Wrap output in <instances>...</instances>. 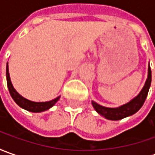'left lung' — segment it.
<instances>
[{
  "label": "left lung",
  "instance_id": "obj_1",
  "mask_svg": "<svg viewBox=\"0 0 155 155\" xmlns=\"http://www.w3.org/2000/svg\"><path fill=\"white\" fill-rule=\"evenodd\" d=\"M151 80H152L151 68H150V65H148V75H147L146 84L136 97H134L129 103L124 104L119 108H115V109L106 108V107L101 106L92 101L93 107L98 114L104 116L106 119H109V120L116 121V120H121L127 116H132L140 110L144 104L147 97V93L149 91L150 85H151Z\"/></svg>",
  "mask_w": 155,
  "mask_h": 155
}]
</instances>
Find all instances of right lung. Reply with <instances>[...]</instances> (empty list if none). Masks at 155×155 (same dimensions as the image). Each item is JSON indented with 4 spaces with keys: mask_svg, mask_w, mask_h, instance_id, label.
Listing matches in <instances>:
<instances>
[{
    "mask_svg": "<svg viewBox=\"0 0 155 155\" xmlns=\"http://www.w3.org/2000/svg\"><path fill=\"white\" fill-rule=\"evenodd\" d=\"M6 76H7L8 88L9 93H10L12 98L15 100V103L18 104L20 107L28 110V111H31V112H42V111L49 110L51 107H52L58 101V99L60 98V97H58L57 98L53 99L51 101L44 102V103H35V102L29 101L27 99L24 98L23 97H21V95L15 91V88L13 87V84H12L11 80H10V77H9L8 65V64H7V68H6Z\"/></svg>",
    "mask_w": 155,
    "mask_h": 155,
    "instance_id": "add662e5",
    "label": "right lung"
}]
</instances>
